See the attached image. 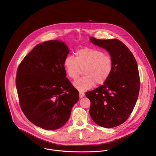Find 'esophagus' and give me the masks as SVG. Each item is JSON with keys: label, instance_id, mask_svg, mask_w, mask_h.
I'll use <instances>...</instances> for the list:
<instances>
[{"label": "esophagus", "instance_id": "esophagus-1", "mask_svg": "<svg viewBox=\"0 0 156 156\" xmlns=\"http://www.w3.org/2000/svg\"><path fill=\"white\" fill-rule=\"evenodd\" d=\"M79 96H80V98H82L84 96V93L83 92H80L79 93Z\"/></svg>", "mask_w": 156, "mask_h": 156}]
</instances>
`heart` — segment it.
<instances>
[{"label":"heart","instance_id":"heart-1","mask_svg":"<svg viewBox=\"0 0 156 156\" xmlns=\"http://www.w3.org/2000/svg\"><path fill=\"white\" fill-rule=\"evenodd\" d=\"M65 72L70 78L75 79L83 69L84 75L74 81L73 84L80 91H86L98 84L104 83L113 69L112 58L97 49L84 48L75 52V58L66 57L63 62Z\"/></svg>","mask_w":156,"mask_h":156}]
</instances>
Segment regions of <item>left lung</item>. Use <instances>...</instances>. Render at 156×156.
Instances as JSON below:
<instances>
[{
  "label": "left lung",
  "instance_id": "1",
  "mask_svg": "<svg viewBox=\"0 0 156 156\" xmlns=\"http://www.w3.org/2000/svg\"><path fill=\"white\" fill-rule=\"evenodd\" d=\"M105 49L113 61V69L103 85L86 93L90 100V114L93 120L104 128H113L124 123L136 103L140 80L138 65L129 49L118 39L90 38Z\"/></svg>",
  "mask_w": 156,
  "mask_h": 156
}]
</instances>
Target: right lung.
Masks as SVG:
<instances>
[{
    "instance_id": "obj_1",
    "label": "right lung",
    "mask_w": 156,
    "mask_h": 156,
    "mask_svg": "<svg viewBox=\"0 0 156 156\" xmlns=\"http://www.w3.org/2000/svg\"><path fill=\"white\" fill-rule=\"evenodd\" d=\"M70 50L62 41L36 45L20 64L16 87L21 108L34 125L47 130L63 126L79 92L66 78L63 66Z\"/></svg>"
}]
</instances>
